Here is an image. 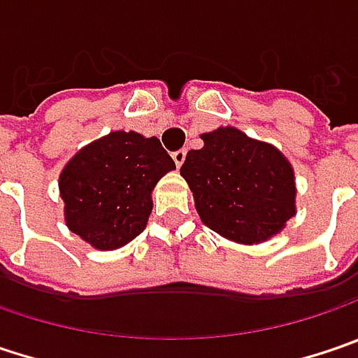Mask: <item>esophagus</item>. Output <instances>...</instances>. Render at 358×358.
Segmentation results:
<instances>
[{"label": "esophagus", "mask_w": 358, "mask_h": 358, "mask_svg": "<svg viewBox=\"0 0 358 358\" xmlns=\"http://www.w3.org/2000/svg\"><path fill=\"white\" fill-rule=\"evenodd\" d=\"M185 157H187V152H185V150H177V152H173V161H175V165L177 166L183 165Z\"/></svg>", "instance_id": "34e87169"}]
</instances>
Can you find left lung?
Returning a JSON list of instances; mask_svg holds the SVG:
<instances>
[{"label": "left lung", "instance_id": "obj_1", "mask_svg": "<svg viewBox=\"0 0 358 358\" xmlns=\"http://www.w3.org/2000/svg\"><path fill=\"white\" fill-rule=\"evenodd\" d=\"M201 141L181 166L201 222L238 244L277 236L295 216V173L287 157L234 126L203 132Z\"/></svg>", "mask_w": 358, "mask_h": 358}]
</instances>
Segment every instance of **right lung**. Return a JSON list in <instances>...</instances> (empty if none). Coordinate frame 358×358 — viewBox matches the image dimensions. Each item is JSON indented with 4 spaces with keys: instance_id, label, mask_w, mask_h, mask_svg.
<instances>
[{
    "instance_id": "right-lung-1",
    "label": "right lung",
    "mask_w": 358,
    "mask_h": 358,
    "mask_svg": "<svg viewBox=\"0 0 358 358\" xmlns=\"http://www.w3.org/2000/svg\"><path fill=\"white\" fill-rule=\"evenodd\" d=\"M175 169L157 136L115 130L79 148L59 175L64 224L97 250L134 241L152 212V189Z\"/></svg>"
}]
</instances>
